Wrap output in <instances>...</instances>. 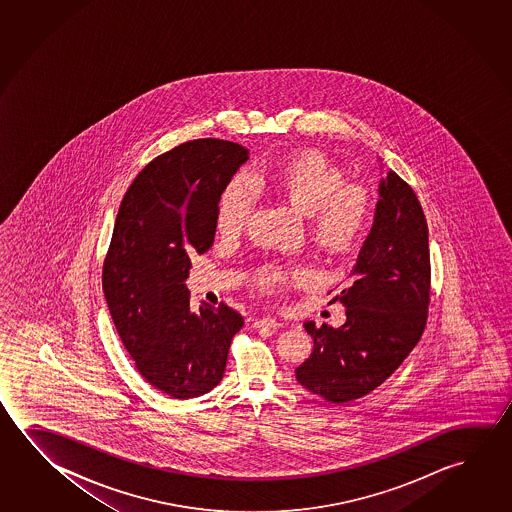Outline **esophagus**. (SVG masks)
Returning <instances> with one entry per match:
<instances>
[{"mask_svg": "<svg viewBox=\"0 0 512 512\" xmlns=\"http://www.w3.org/2000/svg\"><path fill=\"white\" fill-rule=\"evenodd\" d=\"M282 327V323L275 318H259L253 321V328H273V330H277V328Z\"/></svg>", "mask_w": 512, "mask_h": 512, "instance_id": "34e87169", "label": "esophagus"}]
</instances>
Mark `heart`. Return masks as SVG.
<instances>
[{
	"mask_svg": "<svg viewBox=\"0 0 512 512\" xmlns=\"http://www.w3.org/2000/svg\"><path fill=\"white\" fill-rule=\"evenodd\" d=\"M278 194L309 214L312 237L328 252H348L366 235L371 207L366 191L346 185V175L318 151H302L277 166H259L235 175L221 191L216 205V227L225 237L241 234L257 202V189ZM312 277L302 264H268L260 269V289L278 293Z\"/></svg>",
	"mask_w": 512,
	"mask_h": 512,
	"instance_id": "1",
	"label": "heart"
}]
</instances>
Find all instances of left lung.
I'll return each mask as SVG.
<instances>
[{"mask_svg":"<svg viewBox=\"0 0 512 512\" xmlns=\"http://www.w3.org/2000/svg\"><path fill=\"white\" fill-rule=\"evenodd\" d=\"M378 194L352 280L330 302L346 307L344 325H303L314 350L296 368V380L330 403L353 402L386 382L427 325V219L411 185L394 171L380 180Z\"/></svg>","mask_w":512,"mask_h":512,"instance_id":"1","label":"left lung"}]
</instances>
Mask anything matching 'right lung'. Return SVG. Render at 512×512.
Segmentation results:
<instances>
[{"label":"right lung","instance_id":"right-lung-1","mask_svg":"<svg viewBox=\"0 0 512 512\" xmlns=\"http://www.w3.org/2000/svg\"><path fill=\"white\" fill-rule=\"evenodd\" d=\"M248 160L241 144L196 139L151 160L119 205L103 262V293L135 368L178 400L209 393L244 319L225 303L189 305L191 257L216 235V205Z\"/></svg>","mask_w":512,"mask_h":512}]
</instances>
